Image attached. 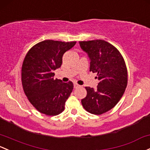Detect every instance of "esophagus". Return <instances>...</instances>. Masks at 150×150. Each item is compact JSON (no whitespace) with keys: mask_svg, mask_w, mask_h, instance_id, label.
<instances>
[{"mask_svg":"<svg viewBox=\"0 0 150 150\" xmlns=\"http://www.w3.org/2000/svg\"><path fill=\"white\" fill-rule=\"evenodd\" d=\"M80 86H79V85H78L77 84V83H74V88H79Z\"/></svg>","mask_w":150,"mask_h":150,"instance_id":"1","label":"esophagus"}]
</instances>
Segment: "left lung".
<instances>
[{"instance_id":"8db88e82","label":"left lung","mask_w":150,"mask_h":150,"mask_svg":"<svg viewBox=\"0 0 150 150\" xmlns=\"http://www.w3.org/2000/svg\"><path fill=\"white\" fill-rule=\"evenodd\" d=\"M90 59V71L97 72L96 89L86 87L87 96L82 99L83 108L100 115L113 108L120 100L127 86V70L119 50L101 39L79 42Z\"/></svg>"}]
</instances>
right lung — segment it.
I'll return each instance as SVG.
<instances>
[{"label": "right lung", "mask_w": 150, "mask_h": 150, "mask_svg": "<svg viewBox=\"0 0 150 150\" xmlns=\"http://www.w3.org/2000/svg\"><path fill=\"white\" fill-rule=\"evenodd\" d=\"M75 44L45 40L31 47L25 57L21 69L23 91L40 113L55 116L64 111L73 83L54 79V70L61 67L63 54Z\"/></svg>", "instance_id": "right-lung-1"}]
</instances>
